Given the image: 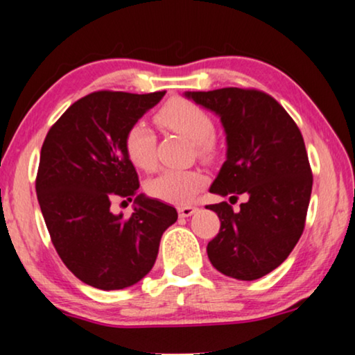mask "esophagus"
Listing matches in <instances>:
<instances>
[{
  "mask_svg": "<svg viewBox=\"0 0 355 355\" xmlns=\"http://www.w3.org/2000/svg\"><path fill=\"white\" fill-rule=\"evenodd\" d=\"M197 210H198V207H196V205H182V207L178 208L179 216H182V218H187V216L193 215V213H196Z\"/></svg>",
  "mask_w": 355,
  "mask_h": 355,
  "instance_id": "obj_1",
  "label": "esophagus"
}]
</instances>
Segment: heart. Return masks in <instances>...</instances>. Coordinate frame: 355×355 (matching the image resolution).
I'll list each match as a JSON object with an SVG mask.
<instances>
[{
    "instance_id": "heart-1",
    "label": "heart",
    "mask_w": 355,
    "mask_h": 355,
    "mask_svg": "<svg viewBox=\"0 0 355 355\" xmlns=\"http://www.w3.org/2000/svg\"><path fill=\"white\" fill-rule=\"evenodd\" d=\"M155 121L169 132L184 135L192 140L198 158L210 162L218 155V145L213 137L215 121L200 105L186 98H171L155 113ZM128 158L142 171L157 168V135L147 124L139 121L128 129L124 137ZM205 182V176L197 169H169L147 182V192L158 200L186 203L192 200Z\"/></svg>"
}]
</instances>
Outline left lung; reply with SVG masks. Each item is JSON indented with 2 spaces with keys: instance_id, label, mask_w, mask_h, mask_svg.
I'll return each instance as SVG.
<instances>
[{
  "instance_id": "8db88e82",
  "label": "left lung",
  "mask_w": 355,
  "mask_h": 355,
  "mask_svg": "<svg viewBox=\"0 0 355 355\" xmlns=\"http://www.w3.org/2000/svg\"><path fill=\"white\" fill-rule=\"evenodd\" d=\"M186 95L215 111L226 130L227 158L210 192L249 197L239 211L227 202L207 205L221 221L208 259L231 278L259 279L288 259L304 232L313 176L302 134L261 90L226 87Z\"/></svg>"
}]
</instances>
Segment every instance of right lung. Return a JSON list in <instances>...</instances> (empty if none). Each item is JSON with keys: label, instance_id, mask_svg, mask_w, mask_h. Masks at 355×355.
Returning a JSON list of instances; mask_svg holds the SVG:
<instances>
[{"label": "right lung", "instance_id": "1", "mask_svg": "<svg viewBox=\"0 0 355 355\" xmlns=\"http://www.w3.org/2000/svg\"><path fill=\"white\" fill-rule=\"evenodd\" d=\"M164 94L82 96L42 145L35 191L51 242L74 276L96 289L139 283L155 265L163 232L178 220L174 207L137 196L139 176L124 148L128 129ZM132 196L129 218L110 213L111 201Z\"/></svg>", "mask_w": 355, "mask_h": 355}]
</instances>
